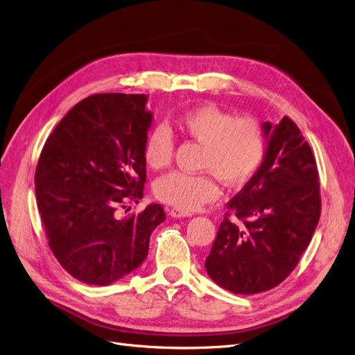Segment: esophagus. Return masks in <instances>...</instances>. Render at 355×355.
I'll return each instance as SVG.
<instances>
[{"instance_id":"esophagus-1","label":"esophagus","mask_w":355,"mask_h":355,"mask_svg":"<svg viewBox=\"0 0 355 355\" xmlns=\"http://www.w3.org/2000/svg\"><path fill=\"white\" fill-rule=\"evenodd\" d=\"M169 214H171L173 218H189V216H190V213L181 211L178 209H169Z\"/></svg>"}]
</instances>
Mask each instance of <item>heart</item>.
I'll list each match as a JSON object with an SVG mask.
<instances>
[{"mask_svg": "<svg viewBox=\"0 0 355 355\" xmlns=\"http://www.w3.org/2000/svg\"><path fill=\"white\" fill-rule=\"evenodd\" d=\"M178 130L203 145L202 169L209 173L181 171L161 177L153 187L162 203L181 211H194L219 197L220 189L213 174L227 187H242L263 165L267 142L263 128L254 117H236L214 104H203L177 119ZM174 137L165 126L146 136L144 161L150 169H164L173 161Z\"/></svg>", "mask_w": 355, "mask_h": 355, "instance_id": "obj_1", "label": "heart"}]
</instances>
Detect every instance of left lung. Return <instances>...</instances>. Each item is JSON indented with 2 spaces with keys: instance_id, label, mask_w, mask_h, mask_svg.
<instances>
[{
  "instance_id": "obj_1",
  "label": "left lung",
  "mask_w": 355,
  "mask_h": 355,
  "mask_svg": "<svg viewBox=\"0 0 355 355\" xmlns=\"http://www.w3.org/2000/svg\"><path fill=\"white\" fill-rule=\"evenodd\" d=\"M263 128L266 159L226 205L206 258L210 279L235 295L267 291L287 279L311 243L322 207L316 159L296 123L284 116L275 128Z\"/></svg>"
}]
</instances>
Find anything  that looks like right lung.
Here are the masks:
<instances>
[{
    "instance_id": "1",
    "label": "right lung",
    "mask_w": 355,
    "mask_h": 355,
    "mask_svg": "<svg viewBox=\"0 0 355 355\" xmlns=\"http://www.w3.org/2000/svg\"><path fill=\"white\" fill-rule=\"evenodd\" d=\"M145 94H94L75 104L40 152L35 184L48 245L76 280L107 286L139 267L164 207L139 203L146 181L144 145L152 114ZM128 211V210H126Z\"/></svg>"
}]
</instances>
